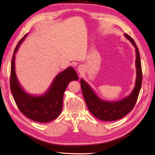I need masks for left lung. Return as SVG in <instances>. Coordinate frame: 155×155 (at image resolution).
<instances>
[{
	"mask_svg": "<svg viewBox=\"0 0 155 155\" xmlns=\"http://www.w3.org/2000/svg\"><path fill=\"white\" fill-rule=\"evenodd\" d=\"M124 36L128 39L135 48L136 51V66H137V79L135 87L131 94L124 98L116 102H108L100 100L96 95L94 91L89 85L84 80H81V85L84 98L89 111L93 115L102 121H112L119 119L131 110H132L138 96L142 85V72L141 62L138 47L128 34H124Z\"/></svg>",
	"mask_w": 155,
	"mask_h": 155,
	"instance_id": "left-lung-1",
	"label": "left lung"
}]
</instances>
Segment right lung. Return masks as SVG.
Here are the masks:
<instances>
[{
  "label": "right lung",
  "instance_id": "1",
  "mask_svg": "<svg viewBox=\"0 0 155 155\" xmlns=\"http://www.w3.org/2000/svg\"><path fill=\"white\" fill-rule=\"evenodd\" d=\"M27 36L25 34L17 44L11 61L10 89L20 111L27 117L39 123H48L59 116L62 108L63 95L69 82L77 81L78 77L71 67L57 75L48 92L40 96H32L22 89L15 71V54Z\"/></svg>",
  "mask_w": 155,
  "mask_h": 155
}]
</instances>
